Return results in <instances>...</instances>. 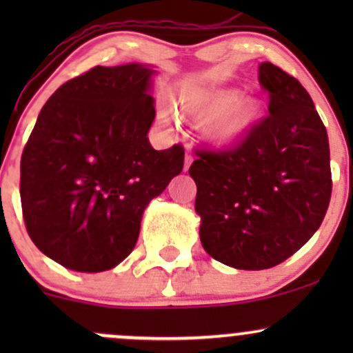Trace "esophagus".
<instances>
[{"label":"esophagus","instance_id":"1","mask_svg":"<svg viewBox=\"0 0 353 353\" xmlns=\"http://www.w3.org/2000/svg\"><path fill=\"white\" fill-rule=\"evenodd\" d=\"M194 161V156L190 152H185V157H184V171H188L190 168V164H192Z\"/></svg>","mask_w":353,"mask_h":353}]
</instances>
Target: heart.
I'll list each match as a JSON object with an SVG mask.
<instances>
[{"instance_id":"obj_1","label":"heart","mask_w":353,"mask_h":353,"mask_svg":"<svg viewBox=\"0 0 353 353\" xmlns=\"http://www.w3.org/2000/svg\"><path fill=\"white\" fill-rule=\"evenodd\" d=\"M237 91H221L210 98L190 96L184 99V108L199 116H216L210 123V136L222 143H230L241 137L261 114V106L255 99H244L236 104ZM234 106L232 107V104ZM161 119L172 123L171 108L161 109Z\"/></svg>"}]
</instances>
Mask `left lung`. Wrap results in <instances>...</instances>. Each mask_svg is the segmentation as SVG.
<instances>
[{
  "mask_svg": "<svg viewBox=\"0 0 353 353\" xmlns=\"http://www.w3.org/2000/svg\"><path fill=\"white\" fill-rule=\"evenodd\" d=\"M269 114L228 149H196L201 242L242 270L279 265L320 228L332 196L325 125L305 88L272 63L259 68Z\"/></svg>",
  "mask_w": 353,
  "mask_h": 353,
  "instance_id": "8db88e82",
  "label": "left lung"
}]
</instances>
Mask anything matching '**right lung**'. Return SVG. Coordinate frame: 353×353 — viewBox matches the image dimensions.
I'll use <instances>...</instances> for the list:
<instances>
[{
	"instance_id": "add662e5",
	"label": "right lung",
	"mask_w": 353,
	"mask_h": 353,
	"mask_svg": "<svg viewBox=\"0 0 353 353\" xmlns=\"http://www.w3.org/2000/svg\"><path fill=\"white\" fill-rule=\"evenodd\" d=\"M143 64L94 66L46 101L21 156L23 219L34 245L66 269L103 272L139 237L145 205L184 168V148L156 151Z\"/></svg>"
}]
</instances>
